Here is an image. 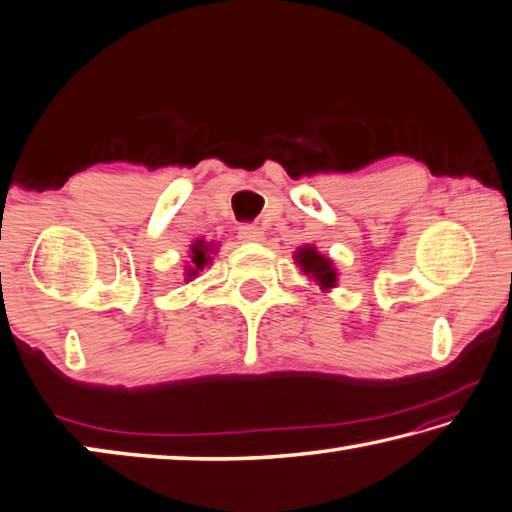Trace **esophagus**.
<instances>
[{"label": "esophagus", "instance_id": "34e87169", "mask_svg": "<svg viewBox=\"0 0 512 512\" xmlns=\"http://www.w3.org/2000/svg\"><path fill=\"white\" fill-rule=\"evenodd\" d=\"M238 238L242 242H261L263 240V229L256 224H242L238 229Z\"/></svg>", "mask_w": 512, "mask_h": 512}]
</instances>
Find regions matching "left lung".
Listing matches in <instances>:
<instances>
[{
    "label": "left lung",
    "mask_w": 512,
    "mask_h": 512,
    "mask_svg": "<svg viewBox=\"0 0 512 512\" xmlns=\"http://www.w3.org/2000/svg\"><path fill=\"white\" fill-rule=\"evenodd\" d=\"M295 263L301 267V272L320 286V290H331L335 288V281H338V272H335L333 261L320 254L313 245L299 247L295 251Z\"/></svg>",
    "instance_id": "8db88e82"
}]
</instances>
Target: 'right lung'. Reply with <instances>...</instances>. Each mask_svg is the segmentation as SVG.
<instances>
[{
  "mask_svg": "<svg viewBox=\"0 0 512 512\" xmlns=\"http://www.w3.org/2000/svg\"><path fill=\"white\" fill-rule=\"evenodd\" d=\"M215 245L213 242H206V240H195L190 245V265L186 267V281L195 279V276L204 270V267L213 261V254H215Z\"/></svg>",
  "mask_w": 512,
  "mask_h": 512,
  "instance_id": "add662e5",
  "label": "right lung"
}]
</instances>
